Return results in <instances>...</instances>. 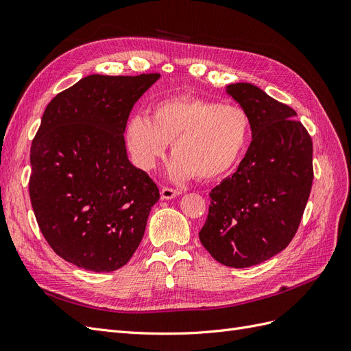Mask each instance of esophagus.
Here are the masks:
<instances>
[{
	"label": "esophagus",
	"mask_w": 351,
	"mask_h": 351,
	"mask_svg": "<svg viewBox=\"0 0 351 351\" xmlns=\"http://www.w3.org/2000/svg\"><path fill=\"white\" fill-rule=\"evenodd\" d=\"M178 195H182V190L178 189H171V187H162L161 189V197L162 199H174L177 197Z\"/></svg>",
	"instance_id": "1"
}]
</instances>
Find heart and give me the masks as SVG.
<instances>
[{"instance_id": "obj_1", "label": "heart", "mask_w": 351, "mask_h": 351, "mask_svg": "<svg viewBox=\"0 0 351 351\" xmlns=\"http://www.w3.org/2000/svg\"><path fill=\"white\" fill-rule=\"evenodd\" d=\"M250 136L247 112L236 104H222L190 95L158 101L151 119L134 115L125 129L133 162L151 171L173 142L169 174L177 180H212L237 164Z\"/></svg>"}]
</instances>
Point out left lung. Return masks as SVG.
Wrapping results in <instances>:
<instances>
[{
    "instance_id": "obj_1",
    "label": "left lung",
    "mask_w": 351,
    "mask_h": 351,
    "mask_svg": "<svg viewBox=\"0 0 351 351\" xmlns=\"http://www.w3.org/2000/svg\"><path fill=\"white\" fill-rule=\"evenodd\" d=\"M226 90L247 112L253 139L237 171L210 190L199 239L219 263L247 268L284 250L297 232L313 182V146L289 105L250 83Z\"/></svg>"
}]
</instances>
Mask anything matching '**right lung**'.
Listing matches in <instances>:
<instances>
[{
	"label": "right lung",
	"instance_id": "add662e5",
	"mask_svg": "<svg viewBox=\"0 0 351 351\" xmlns=\"http://www.w3.org/2000/svg\"><path fill=\"white\" fill-rule=\"evenodd\" d=\"M158 79L90 74L42 115L30 146L32 208L51 249L79 268L119 269L142 241L159 189L129 161L123 133Z\"/></svg>",
	"mask_w": 351,
	"mask_h": 351
}]
</instances>
